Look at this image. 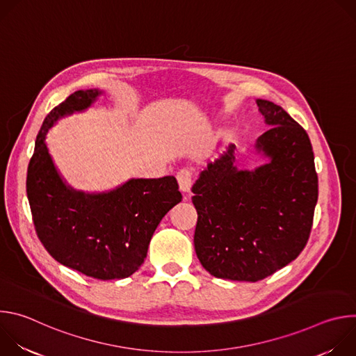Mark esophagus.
I'll return each mask as SVG.
<instances>
[{"mask_svg":"<svg viewBox=\"0 0 356 356\" xmlns=\"http://www.w3.org/2000/svg\"><path fill=\"white\" fill-rule=\"evenodd\" d=\"M177 181H179V187L180 190L187 195L191 190V184H193V173L187 169H181L177 173Z\"/></svg>","mask_w":356,"mask_h":356,"instance_id":"1","label":"esophagus"}]
</instances>
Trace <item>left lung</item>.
I'll use <instances>...</instances> for the list:
<instances>
[{
	"label": "left lung",
	"mask_w": 356,
	"mask_h": 356,
	"mask_svg": "<svg viewBox=\"0 0 356 356\" xmlns=\"http://www.w3.org/2000/svg\"><path fill=\"white\" fill-rule=\"evenodd\" d=\"M257 104L270 128L255 147L269 162L239 170L229 145L191 188L194 249L218 279L258 282L273 275L300 255L313 227L318 176L309 135L280 106Z\"/></svg>",
	"instance_id": "obj_1"
}]
</instances>
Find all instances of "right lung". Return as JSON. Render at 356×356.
Here are the masks:
<instances>
[{"label":"right lung","instance_id":"1","mask_svg":"<svg viewBox=\"0 0 356 356\" xmlns=\"http://www.w3.org/2000/svg\"><path fill=\"white\" fill-rule=\"evenodd\" d=\"M98 90H79L44 118L26 175L33 225L44 249L59 264L99 280L125 279L143 264L152 235L181 201L177 180L131 179L108 193H83L58 173L44 143L49 128L88 108Z\"/></svg>","mask_w":356,"mask_h":356}]
</instances>
